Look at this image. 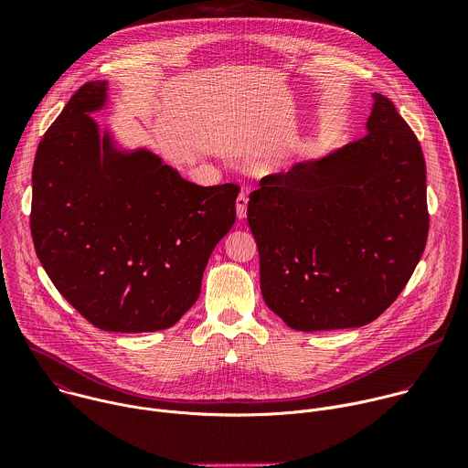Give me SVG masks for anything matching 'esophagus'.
I'll return each instance as SVG.
<instances>
[{"mask_svg": "<svg viewBox=\"0 0 468 468\" xmlns=\"http://www.w3.org/2000/svg\"><path fill=\"white\" fill-rule=\"evenodd\" d=\"M235 206H237V218H239V220L246 218V207H248V196H246L244 192H240V194H239V197H237V202H235Z\"/></svg>", "mask_w": 468, "mask_h": 468, "instance_id": "obj_1", "label": "esophagus"}]
</instances>
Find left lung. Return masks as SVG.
Listing matches in <instances>:
<instances>
[{"mask_svg": "<svg viewBox=\"0 0 468 468\" xmlns=\"http://www.w3.org/2000/svg\"><path fill=\"white\" fill-rule=\"evenodd\" d=\"M372 100L367 135L264 177L250 194L261 292L292 329L370 324L422 257L430 228L422 148L388 98Z\"/></svg>", "mask_w": 468, "mask_h": 468, "instance_id": "left-lung-1", "label": "left lung"}]
</instances>
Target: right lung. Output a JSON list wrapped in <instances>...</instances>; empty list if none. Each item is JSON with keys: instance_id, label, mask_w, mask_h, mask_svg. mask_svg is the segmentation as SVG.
<instances>
[{"instance_id": "add662e5", "label": "right lung", "mask_w": 468, "mask_h": 468, "mask_svg": "<svg viewBox=\"0 0 468 468\" xmlns=\"http://www.w3.org/2000/svg\"><path fill=\"white\" fill-rule=\"evenodd\" d=\"M107 81L85 83L46 131L33 165L31 235L57 291L103 331L172 327L197 300L235 224V183L199 186L146 148L118 146L90 116Z\"/></svg>"}]
</instances>
